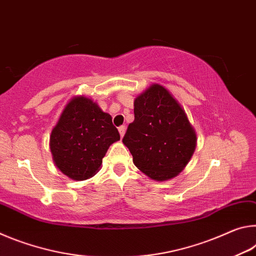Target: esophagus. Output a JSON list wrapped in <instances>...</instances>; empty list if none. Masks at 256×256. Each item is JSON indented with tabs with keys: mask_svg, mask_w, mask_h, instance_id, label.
Returning a JSON list of instances; mask_svg holds the SVG:
<instances>
[{
	"mask_svg": "<svg viewBox=\"0 0 256 256\" xmlns=\"http://www.w3.org/2000/svg\"><path fill=\"white\" fill-rule=\"evenodd\" d=\"M125 130H126V126H125V125H122V126H120V128H118V132H120V138H123V136H124V134H125Z\"/></svg>",
	"mask_w": 256,
	"mask_h": 256,
	"instance_id": "obj_1",
	"label": "esophagus"
}]
</instances>
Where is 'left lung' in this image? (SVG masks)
<instances>
[{
  "instance_id": "8db88e82",
  "label": "left lung",
  "mask_w": 256,
  "mask_h": 256,
  "mask_svg": "<svg viewBox=\"0 0 256 256\" xmlns=\"http://www.w3.org/2000/svg\"><path fill=\"white\" fill-rule=\"evenodd\" d=\"M123 144L138 170L162 182L183 170L196 150V136L176 99L162 86L152 84L134 100V120Z\"/></svg>"
}]
</instances>
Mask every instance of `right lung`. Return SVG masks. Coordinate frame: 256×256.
Here are the masks:
<instances>
[{"instance_id":"right-lung-1","label":"right lung","mask_w":256,"mask_h":256,"mask_svg":"<svg viewBox=\"0 0 256 256\" xmlns=\"http://www.w3.org/2000/svg\"><path fill=\"white\" fill-rule=\"evenodd\" d=\"M120 140L112 116L96 102L76 97L68 104L50 134V151L58 170L84 180L98 172L108 148Z\"/></svg>"}]
</instances>
